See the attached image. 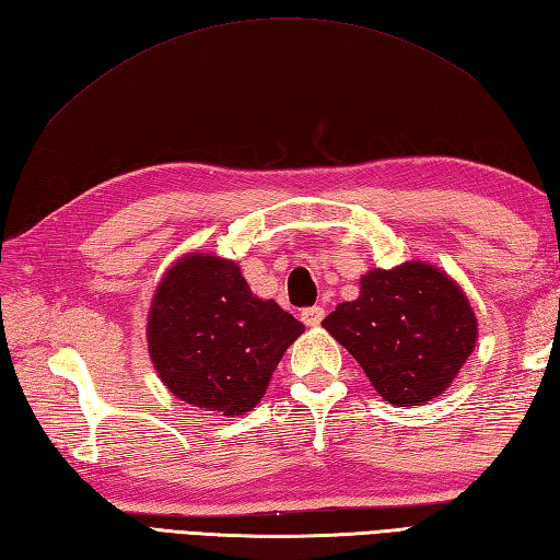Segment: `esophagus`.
<instances>
[{
	"label": "esophagus",
	"instance_id": "1",
	"mask_svg": "<svg viewBox=\"0 0 560 560\" xmlns=\"http://www.w3.org/2000/svg\"><path fill=\"white\" fill-rule=\"evenodd\" d=\"M323 317H325V308L323 305H313V308H305V311H301V320L308 325V327H317L323 323Z\"/></svg>",
	"mask_w": 560,
	"mask_h": 560
}]
</instances>
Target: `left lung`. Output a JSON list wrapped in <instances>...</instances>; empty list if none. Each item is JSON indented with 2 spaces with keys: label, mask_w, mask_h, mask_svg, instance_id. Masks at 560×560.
<instances>
[{
  "label": "left lung",
  "mask_w": 560,
  "mask_h": 560,
  "mask_svg": "<svg viewBox=\"0 0 560 560\" xmlns=\"http://www.w3.org/2000/svg\"><path fill=\"white\" fill-rule=\"evenodd\" d=\"M383 400L398 408L440 396L476 347L478 323L456 281L424 261L371 269L357 301L323 320Z\"/></svg>",
  "instance_id": "1"
}]
</instances>
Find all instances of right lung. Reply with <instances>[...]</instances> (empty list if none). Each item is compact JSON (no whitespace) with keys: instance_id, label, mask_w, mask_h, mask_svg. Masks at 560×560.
Returning a JSON list of instances; mask_svg holds the SVG:
<instances>
[{"instance_id":"1","label":"right lung","mask_w":560,"mask_h":560,"mask_svg":"<svg viewBox=\"0 0 560 560\" xmlns=\"http://www.w3.org/2000/svg\"><path fill=\"white\" fill-rule=\"evenodd\" d=\"M303 323L249 291L235 261L191 252L160 281L148 315V352L174 396L221 415H245Z\"/></svg>"}]
</instances>
